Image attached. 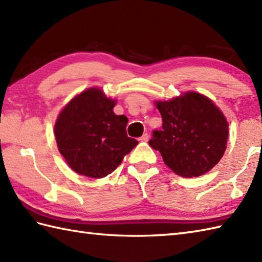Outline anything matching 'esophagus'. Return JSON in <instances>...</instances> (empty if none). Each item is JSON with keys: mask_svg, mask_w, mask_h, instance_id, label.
<instances>
[{"mask_svg": "<svg viewBox=\"0 0 262 262\" xmlns=\"http://www.w3.org/2000/svg\"><path fill=\"white\" fill-rule=\"evenodd\" d=\"M140 141L141 142H147L148 141V134H146V133H145V134H143L142 137H140Z\"/></svg>", "mask_w": 262, "mask_h": 262, "instance_id": "esophagus-1", "label": "esophagus"}]
</instances>
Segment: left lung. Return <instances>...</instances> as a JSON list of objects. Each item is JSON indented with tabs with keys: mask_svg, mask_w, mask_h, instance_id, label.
<instances>
[{
	"mask_svg": "<svg viewBox=\"0 0 262 262\" xmlns=\"http://www.w3.org/2000/svg\"><path fill=\"white\" fill-rule=\"evenodd\" d=\"M162 129L153 130L148 144L162 155L178 176L205 174L219 163L226 148L229 124L211 100L188 92L170 101H159Z\"/></svg>",
	"mask_w": 262,
	"mask_h": 262,
	"instance_id": "8db88e82",
	"label": "left lung"
}]
</instances>
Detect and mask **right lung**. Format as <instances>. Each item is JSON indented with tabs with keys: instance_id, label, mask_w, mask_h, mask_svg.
I'll return each instance as SVG.
<instances>
[{
	"instance_id": "1",
	"label": "right lung",
	"mask_w": 262,
	"mask_h": 262,
	"mask_svg": "<svg viewBox=\"0 0 262 262\" xmlns=\"http://www.w3.org/2000/svg\"><path fill=\"white\" fill-rule=\"evenodd\" d=\"M115 104L94 88L72 99L59 114L55 124L57 146L76 173L108 176L138 144L127 136L128 119L114 114Z\"/></svg>"
}]
</instances>
